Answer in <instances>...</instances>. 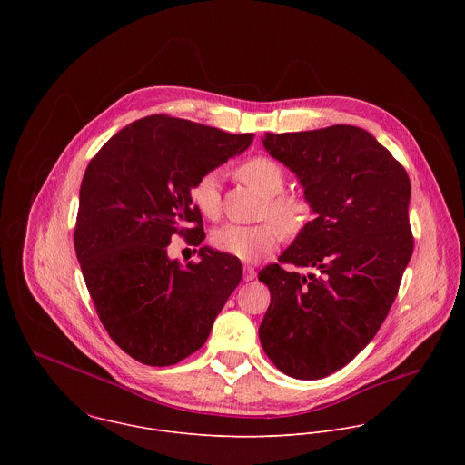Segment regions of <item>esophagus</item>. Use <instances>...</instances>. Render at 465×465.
I'll return each instance as SVG.
<instances>
[{"label":"esophagus","mask_w":465,"mask_h":465,"mask_svg":"<svg viewBox=\"0 0 465 465\" xmlns=\"http://www.w3.org/2000/svg\"><path fill=\"white\" fill-rule=\"evenodd\" d=\"M256 279V270L252 266H245L243 268V281H252Z\"/></svg>","instance_id":"34e87169"}]
</instances>
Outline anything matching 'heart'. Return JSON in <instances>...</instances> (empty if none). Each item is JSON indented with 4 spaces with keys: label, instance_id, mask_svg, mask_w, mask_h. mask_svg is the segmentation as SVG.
Segmentation results:
<instances>
[{
    "label": "heart",
    "instance_id": "heart-1",
    "mask_svg": "<svg viewBox=\"0 0 465 465\" xmlns=\"http://www.w3.org/2000/svg\"><path fill=\"white\" fill-rule=\"evenodd\" d=\"M236 175L265 199L266 214L277 221L283 231L297 232L304 225L310 211L308 202L295 195H279L284 188V172L275 161L268 157L249 159L238 166ZM192 200L205 218L216 220L222 213L220 175L211 172L199 179L192 188ZM278 226L272 222H263L258 225L229 223L216 229L211 240L218 251L242 262L254 263L262 260L266 252L273 251L281 242L282 232Z\"/></svg>",
    "mask_w": 465,
    "mask_h": 465
}]
</instances>
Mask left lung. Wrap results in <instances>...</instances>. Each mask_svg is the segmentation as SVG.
<instances>
[{
  "label": "left lung",
  "mask_w": 465,
  "mask_h": 465,
  "mask_svg": "<svg viewBox=\"0 0 465 465\" xmlns=\"http://www.w3.org/2000/svg\"><path fill=\"white\" fill-rule=\"evenodd\" d=\"M266 152L290 168L315 218L258 273L270 290L260 340L295 380L345 367L374 338L413 251L406 170L372 134L352 125L266 133ZM282 264L315 267L308 276Z\"/></svg>",
  "instance_id": "1"
}]
</instances>
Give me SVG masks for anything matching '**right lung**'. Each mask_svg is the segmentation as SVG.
<instances>
[{
    "label": "right lung",
    "mask_w": 465,
    "mask_h": 465,
    "mask_svg": "<svg viewBox=\"0 0 465 465\" xmlns=\"http://www.w3.org/2000/svg\"><path fill=\"white\" fill-rule=\"evenodd\" d=\"M252 139L155 114L114 134L91 159L74 251L104 328L134 360L166 367L199 351L240 284L238 258L202 247L199 263L183 266L166 247L173 234L203 242L192 188Z\"/></svg>",
    "instance_id": "right-lung-1"
}]
</instances>
